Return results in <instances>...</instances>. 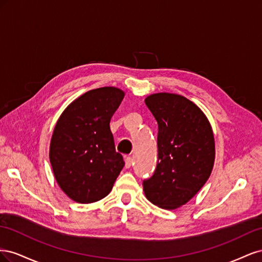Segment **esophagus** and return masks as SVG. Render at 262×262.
<instances>
[{
    "label": "esophagus",
    "instance_id": "1",
    "mask_svg": "<svg viewBox=\"0 0 262 262\" xmlns=\"http://www.w3.org/2000/svg\"><path fill=\"white\" fill-rule=\"evenodd\" d=\"M124 162H125V168H130L131 165H132V158L131 157H125L124 158Z\"/></svg>",
    "mask_w": 262,
    "mask_h": 262
}]
</instances>
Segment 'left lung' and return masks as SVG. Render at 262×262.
Instances as JSON below:
<instances>
[{
	"instance_id": "obj_1",
	"label": "left lung",
	"mask_w": 262,
	"mask_h": 262,
	"mask_svg": "<svg viewBox=\"0 0 262 262\" xmlns=\"http://www.w3.org/2000/svg\"><path fill=\"white\" fill-rule=\"evenodd\" d=\"M158 124V162L143 181L145 196L165 210L189 202L209 179L215 161V141L208 117L178 94L156 93L145 98Z\"/></svg>"
}]
</instances>
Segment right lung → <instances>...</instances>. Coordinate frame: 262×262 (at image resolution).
Returning a JSON list of instances; mask_svg holds the SVG:
<instances>
[{
  "mask_svg": "<svg viewBox=\"0 0 262 262\" xmlns=\"http://www.w3.org/2000/svg\"><path fill=\"white\" fill-rule=\"evenodd\" d=\"M123 97L124 92L114 86L89 91L71 102L55 123L49 147L53 176L77 203L104 199L123 168L110 130Z\"/></svg>",
  "mask_w": 262,
  "mask_h": 262,
  "instance_id": "add662e5",
  "label": "right lung"
}]
</instances>
